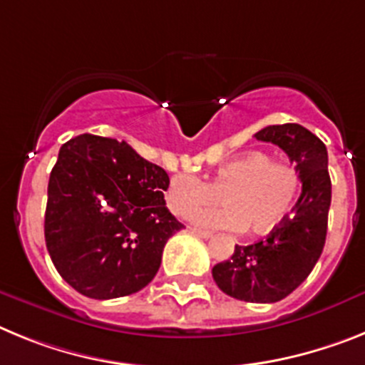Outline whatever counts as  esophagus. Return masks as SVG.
I'll return each instance as SVG.
<instances>
[{"label":"esophagus","instance_id":"1","mask_svg":"<svg viewBox=\"0 0 365 365\" xmlns=\"http://www.w3.org/2000/svg\"><path fill=\"white\" fill-rule=\"evenodd\" d=\"M191 231L195 233V235L200 237V239H211V237H213V233H211V231L198 230V227H191Z\"/></svg>","mask_w":365,"mask_h":365}]
</instances>
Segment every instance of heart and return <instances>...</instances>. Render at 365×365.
I'll list each match as a JSON object with an SVG mask.
<instances>
[{"mask_svg":"<svg viewBox=\"0 0 365 365\" xmlns=\"http://www.w3.org/2000/svg\"><path fill=\"white\" fill-rule=\"evenodd\" d=\"M301 183V173L294 165L253 150L222 163L207 182L189 173L174 174L165 202L170 213L187 218L196 209L217 205L222 196L226 207L198 211L192 222L204 227H246L252 233H266L292 209Z\"/></svg>","mask_w":365,"mask_h":365,"instance_id":"heart-1","label":"heart"}]
</instances>
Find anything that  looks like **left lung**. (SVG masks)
<instances>
[{"instance_id":"1","label":"left lung","mask_w":365,"mask_h":365,"mask_svg":"<svg viewBox=\"0 0 365 365\" xmlns=\"http://www.w3.org/2000/svg\"><path fill=\"white\" fill-rule=\"evenodd\" d=\"M259 141L287 152L301 173V195L266 239L235 246L231 259L213 266L222 292L248 303H275L292 294L318 262L327 237L331 176L322 139L296 123L259 130Z\"/></svg>"}]
</instances>
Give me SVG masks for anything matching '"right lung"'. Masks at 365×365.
I'll return each instance as SVG.
<instances>
[{
  "mask_svg": "<svg viewBox=\"0 0 365 365\" xmlns=\"http://www.w3.org/2000/svg\"><path fill=\"white\" fill-rule=\"evenodd\" d=\"M169 174L126 141L81 134L60 147L47 185L46 246L66 283L82 296L139 292L183 227L165 205Z\"/></svg>",
  "mask_w": 365,
  "mask_h": 365,
  "instance_id": "1",
  "label": "right lung"
}]
</instances>
